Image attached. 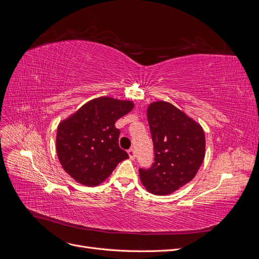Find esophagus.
<instances>
[{
	"label": "esophagus",
	"instance_id": "obj_1",
	"mask_svg": "<svg viewBox=\"0 0 259 259\" xmlns=\"http://www.w3.org/2000/svg\"><path fill=\"white\" fill-rule=\"evenodd\" d=\"M127 153H128V156H130V159L131 160H134L135 159V156H136V154H135V150L134 149H130V150L127 151Z\"/></svg>",
	"mask_w": 259,
	"mask_h": 259
}]
</instances>
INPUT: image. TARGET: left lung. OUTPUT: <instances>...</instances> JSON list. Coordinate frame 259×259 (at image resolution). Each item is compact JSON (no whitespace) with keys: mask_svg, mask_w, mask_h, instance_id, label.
Listing matches in <instances>:
<instances>
[{"mask_svg":"<svg viewBox=\"0 0 259 259\" xmlns=\"http://www.w3.org/2000/svg\"><path fill=\"white\" fill-rule=\"evenodd\" d=\"M154 147L151 168L139 169L146 189L167 195L193 179L205 156V134L200 123L167 101H153L147 109Z\"/></svg>","mask_w":259,"mask_h":259,"instance_id":"obj_1","label":"left lung"}]
</instances>
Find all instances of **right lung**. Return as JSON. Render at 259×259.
Segmentation results:
<instances>
[{
	"label": "right lung",
	"instance_id": "obj_1",
	"mask_svg": "<svg viewBox=\"0 0 259 259\" xmlns=\"http://www.w3.org/2000/svg\"><path fill=\"white\" fill-rule=\"evenodd\" d=\"M134 108L132 100L103 96L84 104L60 121L56 151L61 166L76 183L103 184L120 162L128 159L119 147L115 122Z\"/></svg>",
	"mask_w": 259,
	"mask_h": 259
}]
</instances>
